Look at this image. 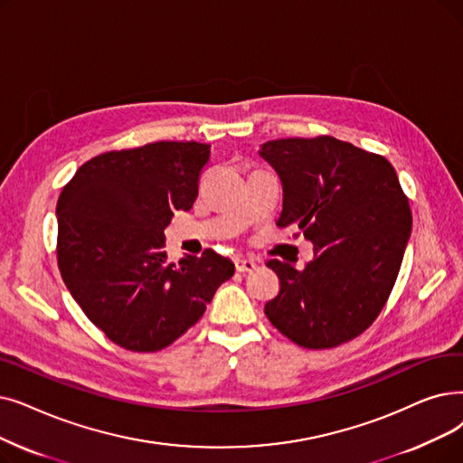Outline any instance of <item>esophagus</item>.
Wrapping results in <instances>:
<instances>
[{"label": "esophagus", "instance_id": "obj_1", "mask_svg": "<svg viewBox=\"0 0 463 463\" xmlns=\"http://www.w3.org/2000/svg\"><path fill=\"white\" fill-rule=\"evenodd\" d=\"M234 267H236L238 272H253V270H257V263H255L253 259H238L236 263H234Z\"/></svg>", "mask_w": 463, "mask_h": 463}]
</instances>
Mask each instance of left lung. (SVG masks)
<instances>
[{"mask_svg":"<svg viewBox=\"0 0 463 463\" xmlns=\"http://www.w3.org/2000/svg\"><path fill=\"white\" fill-rule=\"evenodd\" d=\"M259 155L278 172V227H298L314 259L297 270L272 259L270 324L295 345L326 350L371 327L397 279L412 229L409 198L388 158L333 136L272 139Z\"/></svg>","mask_w":463,"mask_h":463,"instance_id":"obj_1","label":"left lung"}]
</instances>
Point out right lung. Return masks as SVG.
I'll return each instance as SVG.
<instances>
[{
  "mask_svg": "<svg viewBox=\"0 0 463 463\" xmlns=\"http://www.w3.org/2000/svg\"><path fill=\"white\" fill-rule=\"evenodd\" d=\"M210 146L155 142L108 151L58 196L56 259L66 288L111 343L130 352L170 346L203 317L232 260L204 250L170 263L165 229L191 210Z\"/></svg>",
  "mask_w": 463,
  "mask_h": 463,
  "instance_id": "obj_1",
  "label": "right lung"
}]
</instances>
